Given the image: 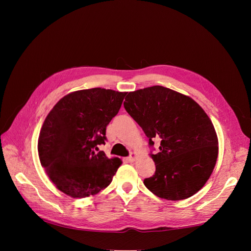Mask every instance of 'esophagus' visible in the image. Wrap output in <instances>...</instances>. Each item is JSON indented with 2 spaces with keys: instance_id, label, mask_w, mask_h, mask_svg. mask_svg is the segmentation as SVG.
<instances>
[{
  "instance_id": "obj_1",
  "label": "esophagus",
  "mask_w": 251,
  "mask_h": 251,
  "mask_svg": "<svg viewBox=\"0 0 251 251\" xmlns=\"http://www.w3.org/2000/svg\"><path fill=\"white\" fill-rule=\"evenodd\" d=\"M137 158V154L136 153H132L130 156H128V158H127V160L128 161H131V162H133V161H135V159Z\"/></svg>"
}]
</instances>
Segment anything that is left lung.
Segmentation results:
<instances>
[{
	"mask_svg": "<svg viewBox=\"0 0 251 251\" xmlns=\"http://www.w3.org/2000/svg\"><path fill=\"white\" fill-rule=\"evenodd\" d=\"M126 111L137 123L154 150L156 171L143 183L159 198L183 200L200 191L218 158V138L207 114L191 97L161 86L130 92Z\"/></svg>",
	"mask_w": 251,
	"mask_h": 251,
	"instance_id": "1",
	"label": "left lung"
}]
</instances>
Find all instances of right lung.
I'll list each match as a JSON object with an SVG mask.
<instances>
[{
  "instance_id": "right-lung-1",
  "label": "right lung",
  "mask_w": 251,
  "mask_h": 251,
  "mask_svg": "<svg viewBox=\"0 0 251 251\" xmlns=\"http://www.w3.org/2000/svg\"><path fill=\"white\" fill-rule=\"evenodd\" d=\"M126 93L93 88L64 96L44 121L37 143L41 164L55 186L73 198L107 187L121 164L98 147Z\"/></svg>"
}]
</instances>
